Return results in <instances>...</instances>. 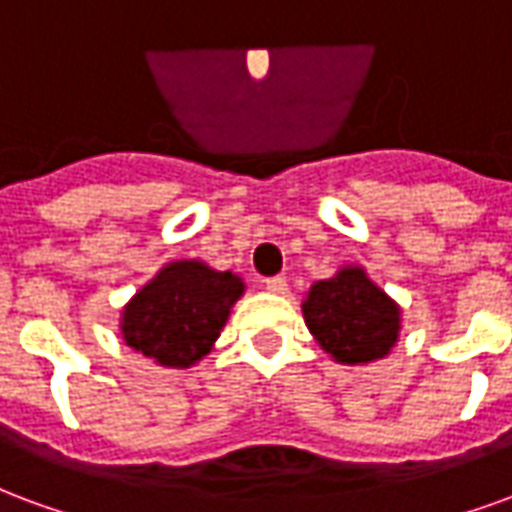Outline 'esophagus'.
I'll return each instance as SVG.
<instances>
[{"instance_id":"esophagus-1","label":"esophagus","mask_w":512,"mask_h":512,"mask_svg":"<svg viewBox=\"0 0 512 512\" xmlns=\"http://www.w3.org/2000/svg\"><path fill=\"white\" fill-rule=\"evenodd\" d=\"M266 290L268 293H277V296H282V293L288 290V282H285V277H268Z\"/></svg>"}]
</instances>
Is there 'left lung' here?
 <instances>
[{"label": "left lung", "instance_id": "left-lung-1", "mask_svg": "<svg viewBox=\"0 0 512 512\" xmlns=\"http://www.w3.org/2000/svg\"><path fill=\"white\" fill-rule=\"evenodd\" d=\"M304 323L326 354L340 365L384 359L400 337V307L362 266H343L315 282L301 301Z\"/></svg>", "mask_w": 512, "mask_h": 512}]
</instances>
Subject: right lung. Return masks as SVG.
I'll return each instance as SVG.
<instances>
[{"mask_svg": "<svg viewBox=\"0 0 512 512\" xmlns=\"http://www.w3.org/2000/svg\"><path fill=\"white\" fill-rule=\"evenodd\" d=\"M244 288L233 271H216L202 260H172L123 307V340L161 367H191L211 354Z\"/></svg>", "mask_w": 512, "mask_h": 512, "instance_id": "1", "label": "right lung"}]
</instances>
